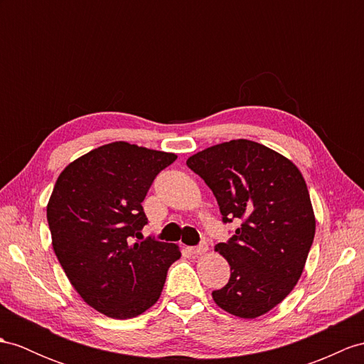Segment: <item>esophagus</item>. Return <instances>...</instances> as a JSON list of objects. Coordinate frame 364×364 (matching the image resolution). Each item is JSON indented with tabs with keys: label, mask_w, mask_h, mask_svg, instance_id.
<instances>
[{
	"label": "esophagus",
	"mask_w": 364,
	"mask_h": 364,
	"mask_svg": "<svg viewBox=\"0 0 364 364\" xmlns=\"http://www.w3.org/2000/svg\"><path fill=\"white\" fill-rule=\"evenodd\" d=\"M207 250H208V245L205 242H202L198 247H188V252H191L193 255H202V253H205Z\"/></svg>",
	"instance_id": "34e87169"
}]
</instances>
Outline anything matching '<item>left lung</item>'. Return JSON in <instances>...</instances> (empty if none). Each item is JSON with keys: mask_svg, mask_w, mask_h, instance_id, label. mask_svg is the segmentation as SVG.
I'll return each mask as SVG.
<instances>
[{"mask_svg": "<svg viewBox=\"0 0 364 364\" xmlns=\"http://www.w3.org/2000/svg\"><path fill=\"white\" fill-rule=\"evenodd\" d=\"M187 165L215 194L223 223L242 220L216 245L230 264V279L213 290V299L239 318L267 314L294 290L314 242L303 174L284 156L245 139L203 149Z\"/></svg>", "mask_w": 364, "mask_h": 364, "instance_id": "8db88e82", "label": "left lung"}]
</instances>
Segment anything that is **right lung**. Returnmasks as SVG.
<instances>
[{
    "label": "right lung",
    "mask_w": 364,
    "mask_h": 364,
    "mask_svg": "<svg viewBox=\"0 0 364 364\" xmlns=\"http://www.w3.org/2000/svg\"><path fill=\"white\" fill-rule=\"evenodd\" d=\"M177 159L128 141H112L69 164L48 203L52 247L85 303L127 320L144 314L162 294L176 244L148 237L144 202L156 176Z\"/></svg>",
    "instance_id": "obj_1"
}]
</instances>
